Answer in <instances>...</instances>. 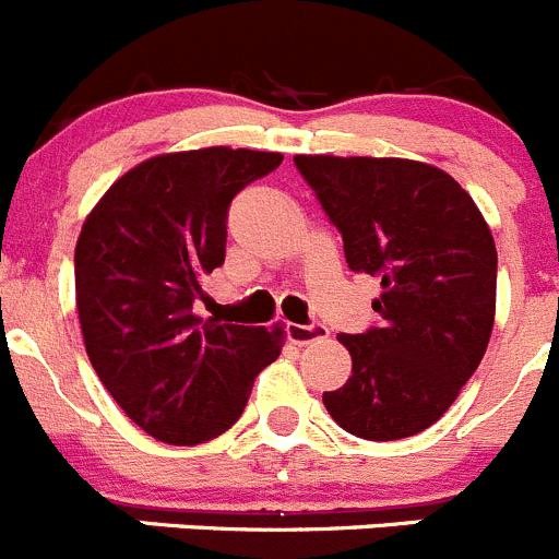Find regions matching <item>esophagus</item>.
Returning <instances> with one entry per match:
<instances>
[{"instance_id":"1","label":"esophagus","mask_w":559,"mask_h":559,"mask_svg":"<svg viewBox=\"0 0 559 559\" xmlns=\"http://www.w3.org/2000/svg\"><path fill=\"white\" fill-rule=\"evenodd\" d=\"M286 336L295 344H311L320 342L328 336V328L320 322H311V325H297V322H286Z\"/></svg>"}]
</instances>
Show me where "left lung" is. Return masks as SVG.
<instances>
[{"label": "left lung", "instance_id": "8db88e82", "mask_svg": "<svg viewBox=\"0 0 559 559\" xmlns=\"http://www.w3.org/2000/svg\"><path fill=\"white\" fill-rule=\"evenodd\" d=\"M356 273L380 278V325L342 333L353 374L322 403L338 427L397 441L447 414L479 367L497 311V245L444 170L397 156L297 154Z\"/></svg>", "mask_w": 559, "mask_h": 559}]
</instances>
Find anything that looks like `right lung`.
Wrapping results in <instances>:
<instances>
[{
  "label": "right lung",
  "mask_w": 559,
  "mask_h": 559,
  "mask_svg": "<svg viewBox=\"0 0 559 559\" xmlns=\"http://www.w3.org/2000/svg\"><path fill=\"white\" fill-rule=\"evenodd\" d=\"M275 151L159 154L115 181L74 250L76 311L93 369L123 414L176 447L203 444L242 416L284 331L203 320L192 304L226 259L234 195L273 174Z\"/></svg>",
  "instance_id": "right-lung-1"
}]
</instances>
